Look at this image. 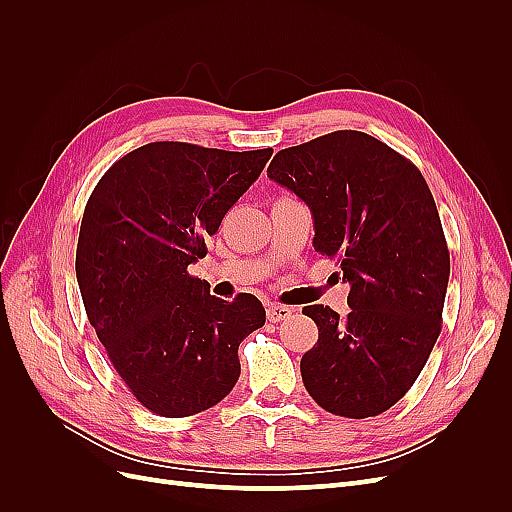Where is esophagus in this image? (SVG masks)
Wrapping results in <instances>:
<instances>
[{"label":"esophagus","mask_w":512,"mask_h":512,"mask_svg":"<svg viewBox=\"0 0 512 512\" xmlns=\"http://www.w3.org/2000/svg\"><path fill=\"white\" fill-rule=\"evenodd\" d=\"M290 316H292V309L286 307V305H282V303H271V305L267 307V318H269L271 322H280V320H286V318H290Z\"/></svg>","instance_id":"esophagus-1"}]
</instances>
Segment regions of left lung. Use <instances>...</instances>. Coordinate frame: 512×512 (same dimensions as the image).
Instances as JSON below:
<instances>
[{
	"mask_svg": "<svg viewBox=\"0 0 512 512\" xmlns=\"http://www.w3.org/2000/svg\"><path fill=\"white\" fill-rule=\"evenodd\" d=\"M267 175L312 209L316 252L337 258L350 284L344 318L303 307L318 327L301 359L305 389L331 414L378 416L410 391L442 329L451 256L429 185L356 130L277 151Z\"/></svg>",
	"mask_w": 512,
	"mask_h": 512,
	"instance_id": "left-lung-1",
	"label": "left lung"
}]
</instances>
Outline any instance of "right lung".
<instances>
[{"instance_id":"right-lung-1","label":"right lung","mask_w":512,"mask_h":512,"mask_svg":"<svg viewBox=\"0 0 512 512\" xmlns=\"http://www.w3.org/2000/svg\"><path fill=\"white\" fill-rule=\"evenodd\" d=\"M271 153L149 143L108 168L87 200L76 245L85 312L153 414L183 418L222 401L241 374L239 344L267 320L254 294L213 297L188 267Z\"/></svg>"}]
</instances>
